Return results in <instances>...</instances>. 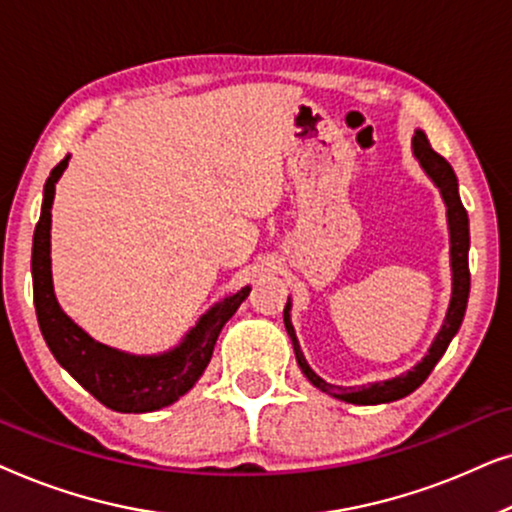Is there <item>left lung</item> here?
<instances>
[{
    "mask_svg": "<svg viewBox=\"0 0 512 512\" xmlns=\"http://www.w3.org/2000/svg\"><path fill=\"white\" fill-rule=\"evenodd\" d=\"M412 149H415V156L419 165L424 167L426 174L433 179V184L440 188V195H443L447 205V221H450V242H452V300L450 310H447L445 324L440 328V333L433 340L429 354L424 356L422 363H417L415 368L408 370V373L401 377H394V380L387 382H375L368 384V387H335V384H328L326 380L314 373V370L307 366L303 352H300V345L296 340V331L291 326L289 310L291 305L286 303L284 307V326L291 335L293 349H296L298 366L303 370L307 380H310L314 387L326 391L340 401L356 403V405H380V403H391L398 401V398L408 396L415 391L419 384H422L426 377L431 375V370L436 368L440 356L445 354V349L450 347L454 335H457L461 321H464L466 314V303H468V291H471V272H468V247H471V235H468V214L464 205H461L459 198V184L457 174H454L452 165L447 160L431 149L429 139L422 130L415 132V139H412Z\"/></svg>",
    "mask_w": 512,
    "mask_h": 512,
    "instance_id": "1",
    "label": "left lung"
}]
</instances>
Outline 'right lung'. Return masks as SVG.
I'll return each mask as SVG.
<instances>
[{"label":"right lung","mask_w":512,"mask_h":512,"mask_svg":"<svg viewBox=\"0 0 512 512\" xmlns=\"http://www.w3.org/2000/svg\"><path fill=\"white\" fill-rule=\"evenodd\" d=\"M67 160H60L46 181L44 205L34 230L32 284L41 335L60 366L102 405L116 412L160 410L184 396L200 380L223 324L249 296V286L214 305L186 340L167 354L132 356L95 342L60 310L51 282V205L55 184L65 172Z\"/></svg>","instance_id":"add662e5"}]
</instances>
